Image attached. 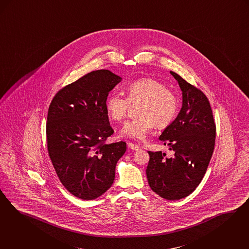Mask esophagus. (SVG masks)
Instances as JSON below:
<instances>
[{
  "label": "esophagus",
  "instance_id": "1",
  "mask_svg": "<svg viewBox=\"0 0 249 249\" xmlns=\"http://www.w3.org/2000/svg\"><path fill=\"white\" fill-rule=\"evenodd\" d=\"M128 148L130 150H133V151H138L140 149L139 145H137V144H134V143H132V142H128Z\"/></svg>",
  "mask_w": 249,
  "mask_h": 249
}]
</instances>
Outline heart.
<instances>
[{
    "label": "heart",
    "mask_w": 249,
    "mask_h": 249,
    "mask_svg": "<svg viewBox=\"0 0 249 249\" xmlns=\"http://www.w3.org/2000/svg\"><path fill=\"white\" fill-rule=\"evenodd\" d=\"M127 92V97L112 93L106 101L108 116L117 122L127 117L130 104H141L139 118L128 121L120 130L124 137L142 141L156 125L160 129L169 126L178 113L177 96L159 80L150 78L135 80L129 84Z\"/></svg>",
    "instance_id": "1"
}]
</instances>
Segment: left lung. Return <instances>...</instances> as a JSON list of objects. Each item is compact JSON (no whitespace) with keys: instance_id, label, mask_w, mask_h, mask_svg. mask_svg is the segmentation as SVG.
Returning <instances> with one entry per match:
<instances>
[{"instance_id":"1","label":"left lung","mask_w":249,"mask_h":249,"mask_svg":"<svg viewBox=\"0 0 249 249\" xmlns=\"http://www.w3.org/2000/svg\"><path fill=\"white\" fill-rule=\"evenodd\" d=\"M182 105L177 116L160 136L174 152H151L146 176L151 189L162 198L179 200L188 196L203 179L211 160L216 138V125L207 96L177 73Z\"/></svg>"}]
</instances>
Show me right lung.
<instances>
[{
	"label": "right lung",
	"mask_w": 249,
	"mask_h": 249,
	"mask_svg": "<svg viewBox=\"0 0 249 249\" xmlns=\"http://www.w3.org/2000/svg\"><path fill=\"white\" fill-rule=\"evenodd\" d=\"M122 80L110 70L91 71L60 89L51 102L46 136L53 166L73 196L92 200L109 189L126 142L105 143L114 132L106 101Z\"/></svg>",
	"instance_id": "add662e5"
}]
</instances>
